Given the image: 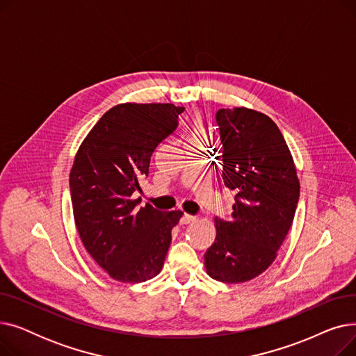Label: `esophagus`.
Wrapping results in <instances>:
<instances>
[{"label":"esophagus","mask_w":356,"mask_h":356,"mask_svg":"<svg viewBox=\"0 0 356 356\" xmlns=\"http://www.w3.org/2000/svg\"><path fill=\"white\" fill-rule=\"evenodd\" d=\"M195 220H196V216L189 215V213H184V215L181 216V219H180V222L184 223V225H188V223H193Z\"/></svg>","instance_id":"obj_1"}]
</instances>
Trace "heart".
I'll use <instances>...</instances> for the list:
<instances>
[{
	"label": "heart",
	"instance_id": "obj_1",
	"mask_svg": "<svg viewBox=\"0 0 356 356\" xmlns=\"http://www.w3.org/2000/svg\"><path fill=\"white\" fill-rule=\"evenodd\" d=\"M200 136V127H199V124L196 125V128H195V137H199Z\"/></svg>",
	"mask_w": 356,
	"mask_h": 356
}]
</instances>
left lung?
I'll use <instances>...</instances> for the list:
<instances>
[{"label":"left lung","mask_w":356,"mask_h":356,"mask_svg":"<svg viewBox=\"0 0 356 356\" xmlns=\"http://www.w3.org/2000/svg\"><path fill=\"white\" fill-rule=\"evenodd\" d=\"M216 125L222 181L235 192V203L229 220L215 218L216 238L204 252V267L218 282L245 283L274 263L293 223L300 183L282 131L263 112L219 109Z\"/></svg>","instance_id":"8db88e82"}]
</instances>
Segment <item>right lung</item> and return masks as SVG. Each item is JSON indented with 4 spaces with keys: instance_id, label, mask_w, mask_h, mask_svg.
<instances>
[{
    "instance_id": "1",
    "label": "right lung",
    "mask_w": 356,
    "mask_h": 356,
    "mask_svg": "<svg viewBox=\"0 0 356 356\" xmlns=\"http://www.w3.org/2000/svg\"><path fill=\"white\" fill-rule=\"evenodd\" d=\"M183 106L120 104L82 141L69 176L73 218L82 244L111 278L143 283L156 277L183 212L138 208L140 181L157 145L177 128Z\"/></svg>"
}]
</instances>
